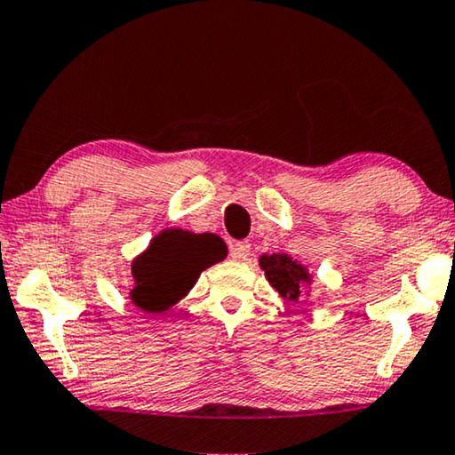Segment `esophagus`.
<instances>
[{
    "mask_svg": "<svg viewBox=\"0 0 455 455\" xmlns=\"http://www.w3.org/2000/svg\"><path fill=\"white\" fill-rule=\"evenodd\" d=\"M230 255L235 259H245L249 255V243L247 241H236L230 245Z\"/></svg>",
    "mask_w": 455,
    "mask_h": 455,
    "instance_id": "1",
    "label": "esophagus"
}]
</instances>
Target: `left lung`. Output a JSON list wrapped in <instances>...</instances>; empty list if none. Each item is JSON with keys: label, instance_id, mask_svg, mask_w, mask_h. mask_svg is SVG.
<instances>
[{"label": "left lung", "instance_id": "obj_1", "mask_svg": "<svg viewBox=\"0 0 455 455\" xmlns=\"http://www.w3.org/2000/svg\"><path fill=\"white\" fill-rule=\"evenodd\" d=\"M259 264L266 270L267 283L280 292V297H284L286 300H297L300 297L307 283V272L303 266H299L297 261H292L284 253L264 255Z\"/></svg>", "mask_w": 455, "mask_h": 455}]
</instances>
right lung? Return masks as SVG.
<instances>
[{"mask_svg":"<svg viewBox=\"0 0 455 455\" xmlns=\"http://www.w3.org/2000/svg\"><path fill=\"white\" fill-rule=\"evenodd\" d=\"M227 245L216 235L164 230L148 251L133 261L136 289L132 299L140 309L161 313L185 297L208 266L225 259Z\"/></svg>","mask_w":455,"mask_h":455,"instance_id":"add662e5","label":"right lung"}]
</instances>
